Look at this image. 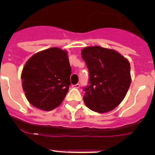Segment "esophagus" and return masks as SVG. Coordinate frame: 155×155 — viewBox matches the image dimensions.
<instances>
[{
    "instance_id": "esophagus-1",
    "label": "esophagus",
    "mask_w": 155,
    "mask_h": 155,
    "mask_svg": "<svg viewBox=\"0 0 155 155\" xmlns=\"http://www.w3.org/2000/svg\"><path fill=\"white\" fill-rule=\"evenodd\" d=\"M73 87H75V88H79V87H80V85L79 84H74L72 85Z\"/></svg>"
}]
</instances>
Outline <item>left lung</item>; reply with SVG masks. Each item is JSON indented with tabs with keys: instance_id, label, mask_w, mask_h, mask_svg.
<instances>
[{
	"instance_id": "obj_1",
	"label": "left lung",
	"mask_w": 155,
	"mask_h": 155,
	"mask_svg": "<svg viewBox=\"0 0 155 155\" xmlns=\"http://www.w3.org/2000/svg\"><path fill=\"white\" fill-rule=\"evenodd\" d=\"M81 54L90 75L85 104L99 113L112 111L124 100L131 84L130 62L115 50L99 46L84 47Z\"/></svg>"
}]
</instances>
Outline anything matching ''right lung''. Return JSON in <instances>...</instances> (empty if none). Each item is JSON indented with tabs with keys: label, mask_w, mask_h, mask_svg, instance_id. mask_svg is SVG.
Instances as JSON below:
<instances>
[{
	"label": "right lung",
	"mask_w": 155,
	"mask_h": 155,
	"mask_svg": "<svg viewBox=\"0 0 155 155\" xmlns=\"http://www.w3.org/2000/svg\"><path fill=\"white\" fill-rule=\"evenodd\" d=\"M71 74L68 51L51 47L31 56L21 71L25 97L35 108L51 111L65 98Z\"/></svg>",
	"instance_id": "add662e5"
}]
</instances>
